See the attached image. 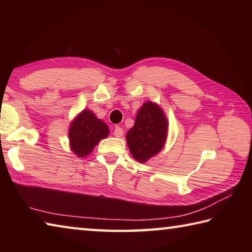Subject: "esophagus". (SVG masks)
<instances>
[{
  "label": "esophagus",
  "mask_w": 252,
  "mask_h": 252,
  "mask_svg": "<svg viewBox=\"0 0 252 252\" xmlns=\"http://www.w3.org/2000/svg\"><path fill=\"white\" fill-rule=\"evenodd\" d=\"M113 134L116 135V136H119V138H120V136H122V135H123V129H122V127H120V126H116V127H114V132H113Z\"/></svg>",
  "instance_id": "1"
}]
</instances>
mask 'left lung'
<instances>
[{"label": "left lung", "mask_w": 252, "mask_h": 252, "mask_svg": "<svg viewBox=\"0 0 252 252\" xmlns=\"http://www.w3.org/2000/svg\"><path fill=\"white\" fill-rule=\"evenodd\" d=\"M167 130L168 121L159 105L146 102L126 133V143L134 159L146 162L159 153L164 146Z\"/></svg>", "instance_id": "8db88e82"}]
</instances>
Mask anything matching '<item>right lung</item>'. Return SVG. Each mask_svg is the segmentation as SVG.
Segmentation results:
<instances>
[{
	"label": "right lung",
	"mask_w": 252,
	"mask_h": 252,
	"mask_svg": "<svg viewBox=\"0 0 252 252\" xmlns=\"http://www.w3.org/2000/svg\"><path fill=\"white\" fill-rule=\"evenodd\" d=\"M109 134V127L91 111L84 110L71 123L69 138L72 151L80 158L90 153L101 139Z\"/></svg>",
	"instance_id": "right-lung-1"
}]
</instances>
